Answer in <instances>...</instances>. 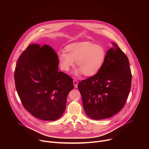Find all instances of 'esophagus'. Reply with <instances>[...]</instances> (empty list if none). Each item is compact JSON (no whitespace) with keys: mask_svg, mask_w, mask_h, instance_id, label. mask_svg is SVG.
<instances>
[{"mask_svg":"<svg viewBox=\"0 0 149 149\" xmlns=\"http://www.w3.org/2000/svg\"><path fill=\"white\" fill-rule=\"evenodd\" d=\"M73 82H74V87L75 88L77 87V86H78V81L76 79H74L73 80Z\"/></svg>","mask_w":149,"mask_h":149,"instance_id":"obj_1","label":"esophagus"}]
</instances>
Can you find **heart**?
<instances>
[{
  "label": "heart",
  "mask_w": 149,
  "mask_h": 149,
  "mask_svg": "<svg viewBox=\"0 0 149 149\" xmlns=\"http://www.w3.org/2000/svg\"><path fill=\"white\" fill-rule=\"evenodd\" d=\"M65 51L58 54L61 68L68 71L76 62L79 67L74 72L76 76L82 73L92 76L97 73L103 65L107 54L104 47L89 41L71 44L65 47Z\"/></svg>",
  "instance_id": "1"
}]
</instances>
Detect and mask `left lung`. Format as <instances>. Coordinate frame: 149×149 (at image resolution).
Wrapping results in <instances>:
<instances>
[{
  "mask_svg": "<svg viewBox=\"0 0 149 149\" xmlns=\"http://www.w3.org/2000/svg\"><path fill=\"white\" fill-rule=\"evenodd\" d=\"M112 45L98 72L78 84L84 109L92 119H105L119 112L131 88L129 59L116 43Z\"/></svg>",
  "mask_w": 149,
  "mask_h": 149,
  "instance_id": "8db88e82",
  "label": "left lung"
}]
</instances>
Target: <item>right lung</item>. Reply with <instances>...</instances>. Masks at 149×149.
<instances>
[{
    "instance_id": "1",
    "label": "right lung",
    "mask_w": 149,
    "mask_h": 149,
    "mask_svg": "<svg viewBox=\"0 0 149 149\" xmlns=\"http://www.w3.org/2000/svg\"><path fill=\"white\" fill-rule=\"evenodd\" d=\"M58 56L45 45H29L17 61L14 78L24 108L35 117L58 119L64 112L67 97L74 86L72 78L58 71Z\"/></svg>"
}]
</instances>
